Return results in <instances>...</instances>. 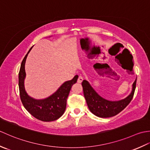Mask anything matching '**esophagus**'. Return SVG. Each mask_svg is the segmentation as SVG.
<instances>
[{
    "instance_id": "1",
    "label": "esophagus",
    "mask_w": 150,
    "mask_h": 150,
    "mask_svg": "<svg viewBox=\"0 0 150 150\" xmlns=\"http://www.w3.org/2000/svg\"><path fill=\"white\" fill-rule=\"evenodd\" d=\"M83 80H84L83 77H82V76H79L78 80H77V82H79V83H81V82L83 81Z\"/></svg>"
}]
</instances>
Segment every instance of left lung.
Returning a JSON list of instances; mask_svg holds the SVG:
<instances>
[{"label":"left lung","instance_id":"obj_1","mask_svg":"<svg viewBox=\"0 0 150 150\" xmlns=\"http://www.w3.org/2000/svg\"><path fill=\"white\" fill-rule=\"evenodd\" d=\"M109 67L107 64H96L93 66L99 75H106V66ZM135 81L132 84V91L128 96L119 100H109L106 98L102 97L95 91L89 82L86 80H84L82 82V86L83 88L84 95L86 100V103L89 110L91 112L98 117L108 118L116 115L122 111L131 102L134 95L135 90L136 88Z\"/></svg>","mask_w":150,"mask_h":150}]
</instances>
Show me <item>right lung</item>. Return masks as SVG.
<instances>
[{
  "label": "right lung",
  "mask_w": 150,
  "mask_h": 150,
  "mask_svg": "<svg viewBox=\"0 0 150 150\" xmlns=\"http://www.w3.org/2000/svg\"><path fill=\"white\" fill-rule=\"evenodd\" d=\"M32 47H31L24 57L19 71L18 87L21 99L24 108L31 115L44 122H51L59 119L64 113L69 91L72 86L77 82L79 76L75 75L71 81L64 82L55 92L45 98L36 99L31 97L25 89L24 81L26 77L25 64L28 53Z\"/></svg>",
  "instance_id": "add662e5"
}]
</instances>
